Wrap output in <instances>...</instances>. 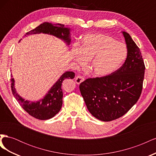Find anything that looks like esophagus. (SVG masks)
Masks as SVG:
<instances>
[{
	"instance_id": "34e87169",
	"label": "esophagus",
	"mask_w": 156,
	"mask_h": 156,
	"mask_svg": "<svg viewBox=\"0 0 156 156\" xmlns=\"http://www.w3.org/2000/svg\"><path fill=\"white\" fill-rule=\"evenodd\" d=\"M75 83H76L78 84H81L82 82L84 81V79L82 76H80V75H79V76L75 77Z\"/></svg>"
}]
</instances>
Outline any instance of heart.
Wrapping results in <instances>:
<instances>
[{"instance_id":"1","label":"heart","mask_w":156,"mask_h":156,"mask_svg":"<svg viewBox=\"0 0 156 156\" xmlns=\"http://www.w3.org/2000/svg\"><path fill=\"white\" fill-rule=\"evenodd\" d=\"M73 59L79 66L89 61V67L97 76H106L119 69L127 56L126 46L114 38L102 34L84 36L79 47L72 49Z\"/></svg>"}]
</instances>
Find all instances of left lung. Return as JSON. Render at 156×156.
<instances>
[{
	"instance_id": "8db88e82",
	"label": "left lung",
	"mask_w": 156,
	"mask_h": 156,
	"mask_svg": "<svg viewBox=\"0 0 156 156\" xmlns=\"http://www.w3.org/2000/svg\"><path fill=\"white\" fill-rule=\"evenodd\" d=\"M127 56L115 72L89 78L81 83L80 91L92 115L109 122L124 115L138 101L143 89L145 66L139 48L125 31Z\"/></svg>"
}]
</instances>
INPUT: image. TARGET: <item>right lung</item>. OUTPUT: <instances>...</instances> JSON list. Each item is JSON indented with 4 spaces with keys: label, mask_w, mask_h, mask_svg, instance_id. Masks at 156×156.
<instances>
[{
    "label": "right lung",
    "mask_w": 156,
    "mask_h": 156,
    "mask_svg": "<svg viewBox=\"0 0 156 156\" xmlns=\"http://www.w3.org/2000/svg\"><path fill=\"white\" fill-rule=\"evenodd\" d=\"M71 31L72 29L69 27H64V25L44 22L34 29L27 32L25 36L43 33L60 39L69 46L72 40ZM21 40H20V42ZM74 77L75 73L72 72H64L51 87L43 98L39 101H30L26 100L17 92L15 87V80L11 74L12 91L17 102L30 115L39 120H48L57 114L62 107L63 98L62 83L63 81L65 79H73Z\"/></svg>",
    "instance_id": "right-lung-1"
}]
</instances>
